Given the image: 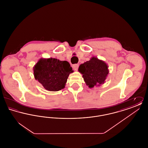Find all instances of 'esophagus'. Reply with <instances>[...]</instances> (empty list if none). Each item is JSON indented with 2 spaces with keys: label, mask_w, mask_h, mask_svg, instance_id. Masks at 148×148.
Wrapping results in <instances>:
<instances>
[{
  "label": "esophagus",
  "mask_w": 148,
  "mask_h": 148,
  "mask_svg": "<svg viewBox=\"0 0 148 148\" xmlns=\"http://www.w3.org/2000/svg\"><path fill=\"white\" fill-rule=\"evenodd\" d=\"M72 67H73V69L74 70V71H77V69H78V67H79V64H74V65H73V66H72Z\"/></svg>",
  "instance_id": "esophagus-1"
}]
</instances>
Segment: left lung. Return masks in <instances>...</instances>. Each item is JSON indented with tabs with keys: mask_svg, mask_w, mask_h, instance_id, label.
Listing matches in <instances>:
<instances>
[{
	"mask_svg": "<svg viewBox=\"0 0 148 148\" xmlns=\"http://www.w3.org/2000/svg\"><path fill=\"white\" fill-rule=\"evenodd\" d=\"M78 71L83 75L85 83L89 88L104 84L109 73L107 64L95 56L80 64Z\"/></svg>",
	"mask_w": 148,
	"mask_h": 148,
	"instance_id": "1",
	"label": "left lung"
}]
</instances>
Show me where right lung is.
Instances as JSON below:
<instances>
[{
    "instance_id": "add662e5",
    "label": "right lung",
    "mask_w": 148,
    "mask_h": 148,
    "mask_svg": "<svg viewBox=\"0 0 148 148\" xmlns=\"http://www.w3.org/2000/svg\"><path fill=\"white\" fill-rule=\"evenodd\" d=\"M33 71L35 80L50 92L64 89L69 74L74 72L69 62L52 58H40L34 66Z\"/></svg>"
}]
</instances>
